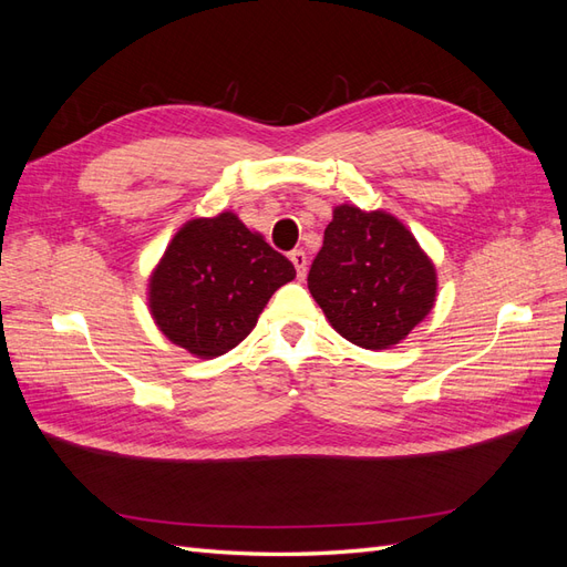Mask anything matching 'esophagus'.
I'll return each mask as SVG.
<instances>
[{
    "label": "esophagus",
    "instance_id": "34e87169",
    "mask_svg": "<svg viewBox=\"0 0 567 567\" xmlns=\"http://www.w3.org/2000/svg\"><path fill=\"white\" fill-rule=\"evenodd\" d=\"M290 262L296 265V271H298V279L302 281L305 279V274H307V252L305 250H300V248H296V250H290Z\"/></svg>",
    "mask_w": 567,
    "mask_h": 567
}]
</instances>
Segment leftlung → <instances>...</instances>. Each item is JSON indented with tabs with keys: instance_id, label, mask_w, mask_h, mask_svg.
Returning <instances> with one entry per match:
<instances>
[{
	"instance_id": "8db88e82",
	"label": "left lung",
	"mask_w": 567,
	"mask_h": 567,
	"mask_svg": "<svg viewBox=\"0 0 567 567\" xmlns=\"http://www.w3.org/2000/svg\"><path fill=\"white\" fill-rule=\"evenodd\" d=\"M307 288L342 338L385 350L433 310L437 274L398 217L338 205Z\"/></svg>"
}]
</instances>
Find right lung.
I'll list each match as a JSON object with an SVG mask.
<instances>
[{
    "instance_id": "add662e5",
    "label": "right lung",
    "mask_w": 567,
    "mask_h": 567,
    "mask_svg": "<svg viewBox=\"0 0 567 567\" xmlns=\"http://www.w3.org/2000/svg\"><path fill=\"white\" fill-rule=\"evenodd\" d=\"M296 267L234 213L186 221L148 281L158 329L196 357L236 348Z\"/></svg>"
}]
</instances>
